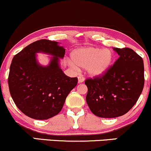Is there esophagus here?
Here are the masks:
<instances>
[{
    "mask_svg": "<svg viewBox=\"0 0 151 151\" xmlns=\"http://www.w3.org/2000/svg\"><path fill=\"white\" fill-rule=\"evenodd\" d=\"M78 83L84 82L85 78L83 76H79L78 77Z\"/></svg>",
    "mask_w": 151,
    "mask_h": 151,
    "instance_id": "esophagus-1",
    "label": "esophagus"
}]
</instances>
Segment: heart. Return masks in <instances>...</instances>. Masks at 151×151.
I'll return each instance as SVG.
<instances>
[{
    "mask_svg": "<svg viewBox=\"0 0 151 151\" xmlns=\"http://www.w3.org/2000/svg\"><path fill=\"white\" fill-rule=\"evenodd\" d=\"M73 61L70 62L74 68H86L91 76H101L108 72L113 61V54L109 49L95 47L76 48L70 54Z\"/></svg>",
    "mask_w": 151,
    "mask_h": 151,
    "instance_id": "1",
    "label": "heart"
}]
</instances>
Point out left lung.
<instances>
[{
    "label": "left lung",
    "instance_id": "obj_1",
    "mask_svg": "<svg viewBox=\"0 0 151 151\" xmlns=\"http://www.w3.org/2000/svg\"><path fill=\"white\" fill-rule=\"evenodd\" d=\"M113 50L119 58L108 72L85 81L87 104L91 112L101 118H116L128 113L144 86L143 58L129 48Z\"/></svg>",
    "mask_w": 151,
    "mask_h": 151
}]
</instances>
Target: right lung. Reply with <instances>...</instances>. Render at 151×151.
<instances>
[{
  "label": "right lung",
  "instance_id": "add662e5",
  "mask_svg": "<svg viewBox=\"0 0 151 151\" xmlns=\"http://www.w3.org/2000/svg\"><path fill=\"white\" fill-rule=\"evenodd\" d=\"M37 52L53 55L50 63L42 67ZM65 49L56 41L42 39L30 43L13 57L8 75L10 93L18 109L33 119L46 120L61 111L65 98L78 83L59 65Z\"/></svg>",
  "mask_w": 151,
  "mask_h": 151
}]
</instances>
